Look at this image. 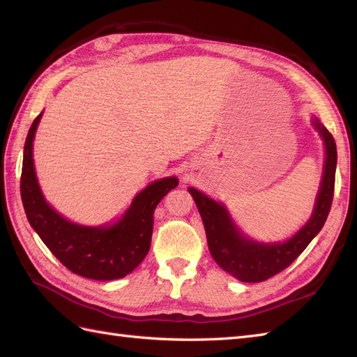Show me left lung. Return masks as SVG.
<instances>
[{
  "mask_svg": "<svg viewBox=\"0 0 357 357\" xmlns=\"http://www.w3.org/2000/svg\"><path fill=\"white\" fill-rule=\"evenodd\" d=\"M312 125L325 143V168L310 220L287 241L257 243L247 238L236 228L223 204L208 198L195 188H189V193L195 199L201 214L213 259L223 271L240 282L259 283L282 273L305 250L328 219L335 188L337 144L332 134L317 119H312Z\"/></svg>",
  "mask_w": 357,
  "mask_h": 357,
  "instance_id": "1",
  "label": "left lung"
}]
</instances>
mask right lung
Wrapping results in <instances>:
<instances>
[{"mask_svg":"<svg viewBox=\"0 0 357 357\" xmlns=\"http://www.w3.org/2000/svg\"><path fill=\"white\" fill-rule=\"evenodd\" d=\"M43 113L32 122L24 147L20 197L29 225L71 273L92 280H117L132 273L149 253L153 213L177 177L156 180L143 189L125 214L109 226H83L67 220L45 199L36 176L32 142Z\"/></svg>","mask_w":357,"mask_h":357,"instance_id":"right-lung-1","label":"right lung"}]
</instances>
